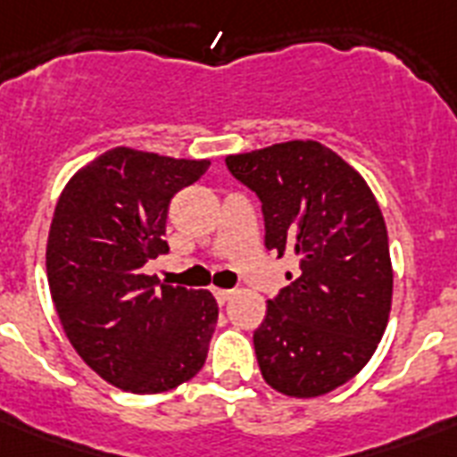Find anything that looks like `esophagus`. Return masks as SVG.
<instances>
[{
  "mask_svg": "<svg viewBox=\"0 0 457 457\" xmlns=\"http://www.w3.org/2000/svg\"><path fill=\"white\" fill-rule=\"evenodd\" d=\"M232 289H213V296L218 299V303H225V301H229V296H232Z\"/></svg>",
  "mask_w": 457,
  "mask_h": 457,
  "instance_id": "1",
  "label": "esophagus"
}]
</instances>
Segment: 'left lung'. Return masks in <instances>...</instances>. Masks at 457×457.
Returning a JSON list of instances; mask_svg holds the SVG:
<instances>
[{
  "instance_id": "8db88e82",
  "label": "left lung",
  "mask_w": 457,
  "mask_h": 457,
  "mask_svg": "<svg viewBox=\"0 0 457 457\" xmlns=\"http://www.w3.org/2000/svg\"><path fill=\"white\" fill-rule=\"evenodd\" d=\"M225 165L261 199L265 249L299 258L253 332L258 368L287 396L329 394L365 368L389 322L382 211L365 179L318 142L272 145Z\"/></svg>"
}]
</instances>
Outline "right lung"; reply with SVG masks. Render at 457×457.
Instances as JSON below:
<instances>
[{"mask_svg":"<svg viewBox=\"0 0 457 457\" xmlns=\"http://www.w3.org/2000/svg\"><path fill=\"white\" fill-rule=\"evenodd\" d=\"M208 161L118 146L75 172L54 211L46 279L68 341L118 389L161 394L206 362L218 322L211 292L158 287L142 272L168 251L170 199Z\"/></svg>","mask_w":457,"mask_h":457,"instance_id":"right-lung-1","label":"right lung"}]
</instances>
